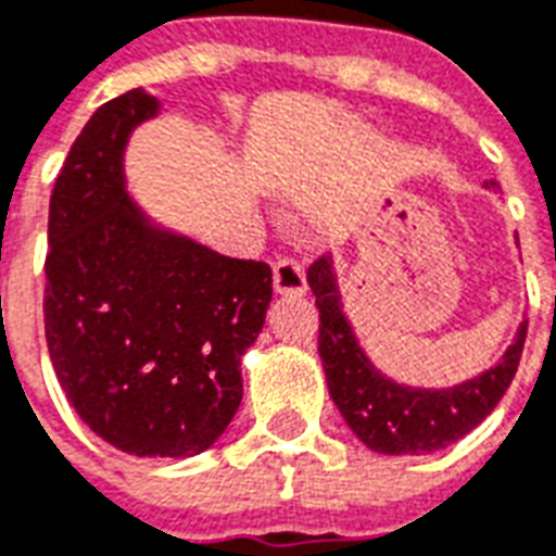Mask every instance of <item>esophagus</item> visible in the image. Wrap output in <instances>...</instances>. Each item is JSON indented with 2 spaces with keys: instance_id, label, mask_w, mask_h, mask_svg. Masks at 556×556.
Segmentation results:
<instances>
[{
  "instance_id": "1",
  "label": "esophagus",
  "mask_w": 556,
  "mask_h": 556,
  "mask_svg": "<svg viewBox=\"0 0 556 556\" xmlns=\"http://www.w3.org/2000/svg\"><path fill=\"white\" fill-rule=\"evenodd\" d=\"M274 291L279 296H303L306 294V274L303 265L294 260H279L274 265Z\"/></svg>"
}]
</instances>
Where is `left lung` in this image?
<instances>
[{"label": "left lung", "instance_id": "left-lung-1", "mask_svg": "<svg viewBox=\"0 0 556 556\" xmlns=\"http://www.w3.org/2000/svg\"><path fill=\"white\" fill-rule=\"evenodd\" d=\"M484 189H493V184H484ZM306 282L320 312L317 353L329 396L355 438L379 455H429L452 446L498 405L514 381L528 320L519 324L514 341L493 367L448 388H417L391 379L372 364L344 312L332 256L317 260Z\"/></svg>", "mask_w": 556, "mask_h": 556}]
</instances>
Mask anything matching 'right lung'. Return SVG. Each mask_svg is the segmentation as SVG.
<instances>
[{
    "instance_id": "right-lung-1",
    "label": "right lung",
    "mask_w": 556,
    "mask_h": 556,
    "mask_svg": "<svg viewBox=\"0 0 556 556\" xmlns=\"http://www.w3.org/2000/svg\"><path fill=\"white\" fill-rule=\"evenodd\" d=\"M163 101L142 87L101 104L49 203L46 344L87 429L137 457H194L241 405V358L270 306L265 262L230 260L151 218L125 151Z\"/></svg>"
}]
</instances>
